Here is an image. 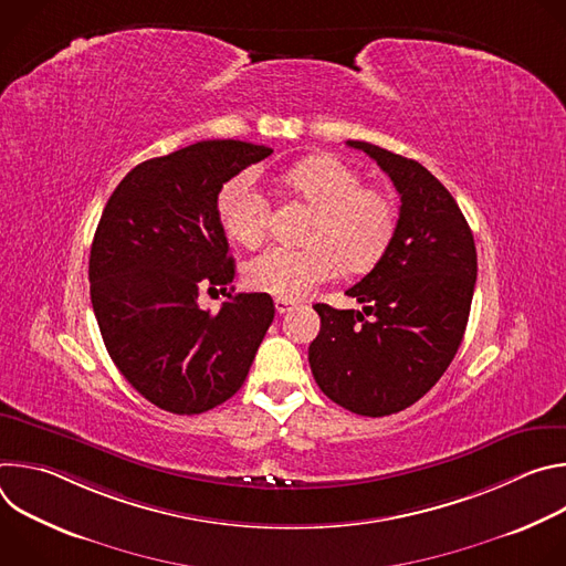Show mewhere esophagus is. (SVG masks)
Wrapping results in <instances>:
<instances>
[{
    "mask_svg": "<svg viewBox=\"0 0 566 566\" xmlns=\"http://www.w3.org/2000/svg\"><path fill=\"white\" fill-rule=\"evenodd\" d=\"M293 306H295V302H293V300H284V297H277V300H275V311H277L280 315L289 313Z\"/></svg>",
    "mask_w": 566,
    "mask_h": 566,
    "instance_id": "obj_1",
    "label": "esophagus"
}]
</instances>
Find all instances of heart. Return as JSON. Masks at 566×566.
Here are the masks:
<instances>
[{"label":"heart","mask_w":566,"mask_h":566,"mask_svg":"<svg viewBox=\"0 0 566 566\" xmlns=\"http://www.w3.org/2000/svg\"><path fill=\"white\" fill-rule=\"evenodd\" d=\"M284 186L315 208L306 228V249L273 247L244 269L251 289L297 300L319 282L332 280L340 264L349 271L371 269L396 232L394 201L336 156H313L284 175ZM217 217L241 247H260L271 223V203L251 177L228 181L217 197Z\"/></svg>","instance_id":"b5f03b06"}]
</instances>
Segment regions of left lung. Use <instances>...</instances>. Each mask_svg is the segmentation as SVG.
I'll return each mask as SVG.
<instances>
[{"instance_id":"left-lung-1","label":"left lung","mask_w":566,"mask_h":566,"mask_svg":"<svg viewBox=\"0 0 566 566\" xmlns=\"http://www.w3.org/2000/svg\"><path fill=\"white\" fill-rule=\"evenodd\" d=\"M347 145L394 181L400 212L385 255L347 291L363 311L313 306L319 334L308 365L345 410L387 417L428 394L452 363L470 315L476 251L457 201L419 160L365 140Z\"/></svg>"}]
</instances>
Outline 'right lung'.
<instances>
[{
	"label": "right lung",
	"mask_w": 566,
	"mask_h": 566,
	"mask_svg": "<svg viewBox=\"0 0 566 566\" xmlns=\"http://www.w3.org/2000/svg\"><path fill=\"white\" fill-rule=\"evenodd\" d=\"M244 140H201L143 160L109 197L90 258L92 304L105 347L156 408L201 415L244 385L275 306L230 293L217 313L196 302L234 277L217 217L226 181L271 156Z\"/></svg>",
	"instance_id": "1"
}]
</instances>
